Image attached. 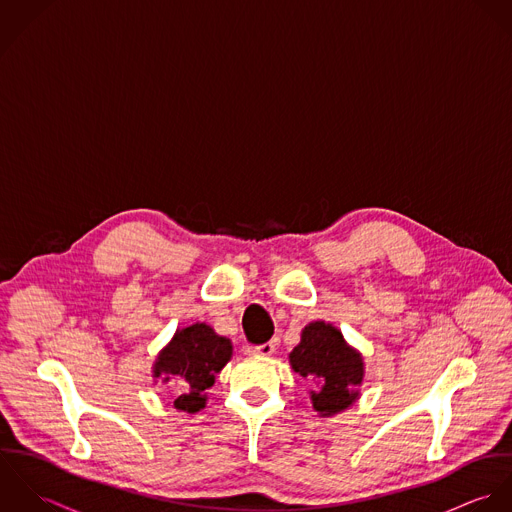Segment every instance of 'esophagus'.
Here are the masks:
<instances>
[{"label":"esophagus","instance_id":"esophagus-1","mask_svg":"<svg viewBox=\"0 0 512 512\" xmlns=\"http://www.w3.org/2000/svg\"><path fill=\"white\" fill-rule=\"evenodd\" d=\"M253 352H255V354H259V356H271V354L275 352V344H273V342L259 344V346H255V348H253Z\"/></svg>","mask_w":512,"mask_h":512}]
</instances>
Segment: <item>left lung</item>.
Returning a JSON list of instances; mask_svg holds the SVG:
<instances>
[{
    "label": "left lung",
    "instance_id": "1",
    "mask_svg": "<svg viewBox=\"0 0 512 512\" xmlns=\"http://www.w3.org/2000/svg\"><path fill=\"white\" fill-rule=\"evenodd\" d=\"M289 358L299 376L318 380V390L310 392V400L322 415L338 413L358 398L354 388L360 386L364 376L362 358L332 324L310 322Z\"/></svg>",
    "mask_w": 512,
    "mask_h": 512
}]
</instances>
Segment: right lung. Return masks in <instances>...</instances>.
<instances>
[{"label":"right lung","instance_id":"1","mask_svg":"<svg viewBox=\"0 0 512 512\" xmlns=\"http://www.w3.org/2000/svg\"><path fill=\"white\" fill-rule=\"evenodd\" d=\"M231 358V342L217 336L204 322L178 330L154 364V376L174 378L180 388L176 409L196 413L205 408V390L213 386L215 374Z\"/></svg>","mask_w":512,"mask_h":512}]
</instances>
